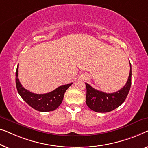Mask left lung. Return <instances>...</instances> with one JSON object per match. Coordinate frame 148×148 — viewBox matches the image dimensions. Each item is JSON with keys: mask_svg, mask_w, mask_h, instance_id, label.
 I'll return each mask as SVG.
<instances>
[{"mask_svg": "<svg viewBox=\"0 0 148 148\" xmlns=\"http://www.w3.org/2000/svg\"><path fill=\"white\" fill-rule=\"evenodd\" d=\"M126 84L121 90L113 93H105L93 88L87 83L86 103L91 110L98 113H107L119 107L125 101L132 85V65Z\"/></svg>", "mask_w": 148, "mask_h": 148, "instance_id": "left-lung-1", "label": "left lung"}]
</instances>
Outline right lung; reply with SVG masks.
<instances>
[{"mask_svg":"<svg viewBox=\"0 0 148 148\" xmlns=\"http://www.w3.org/2000/svg\"><path fill=\"white\" fill-rule=\"evenodd\" d=\"M18 68L16 70V86L18 94L30 107L40 112H48L56 110L64 99V93L72 84L62 85L46 94H35L24 88L18 78Z\"/></svg>","mask_w":148,"mask_h":148,"instance_id":"right-lung-1","label":"right lung"}]
</instances>
